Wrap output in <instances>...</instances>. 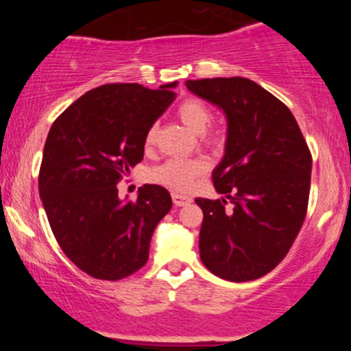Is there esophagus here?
I'll list each match as a JSON object with an SVG mask.
<instances>
[{
	"label": "esophagus",
	"instance_id": "1",
	"mask_svg": "<svg viewBox=\"0 0 351 351\" xmlns=\"http://www.w3.org/2000/svg\"><path fill=\"white\" fill-rule=\"evenodd\" d=\"M171 199L176 206H184V204L191 203V198H189V196L180 195V193H171Z\"/></svg>",
	"mask_w": 351,
	"mask_h": 351
}]
</instances>
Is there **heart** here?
Returning <instances> with one entry per match:
<instances>
[{"label": "heart", "instance_id": "heart-1", "mask_svg": "<svg viewBox=\"0 0 351 351\" xmlns=\"http://www.w3.org/2000/svg\"><path fill=\"white\" fill-rule=\"evenodd\" d=\"M176 115L191 132L199 134L201 143L206 147L217 148L224 143L226 132L223 127H208L211 122V108L198 99H184L176 108ZM158 127L150 125L145 134V145L148 148L156 142ZM208 163L203 158H170L158 165L150 171L153 183L163 184L176 191H188L193 186L196 178H199L206 171Z\"/></svg>", "mask_w": 351, "mask_h": 351}]
</instances>
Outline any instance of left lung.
<instances>
[{"instance_id": "8db88e82", "label": "left lung", "mask_w": 351, "mask_h": 351, "mask_svg": "<svg viewBox=\"0 0 351 351\" xmlns=\"http://www.w3.org/2000/svg\"><path fill=\"white\" fill-rule=\"evenodd\" d=\"M193 94L223 108L226 153L213 171L221 199L203 209L199 257L231 282L259 279L291 251L307 215L312 155L295 117L254 80H186Z\"/></svg>"}]
</instances>
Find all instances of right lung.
<instances>
[{"label": "right lung", "mask_w": 351, "mask_h": 351, "mask_svg": "<svg viewBox=\"0 0 351 351\" xmlns=\"http://www.w3.org/2000/svg\"><path fill=\"white\" fill-rule=\"evenodd\" d=\"M175 86L92 88L47 134L39 195L60 249L94 279L120 280L142 269L153 231L171 209L163 186L145 184L136 201H120L117 183L143 160L145 134L175 100Z\"/></svg>", "instance_id": "1"}]
</instances>
